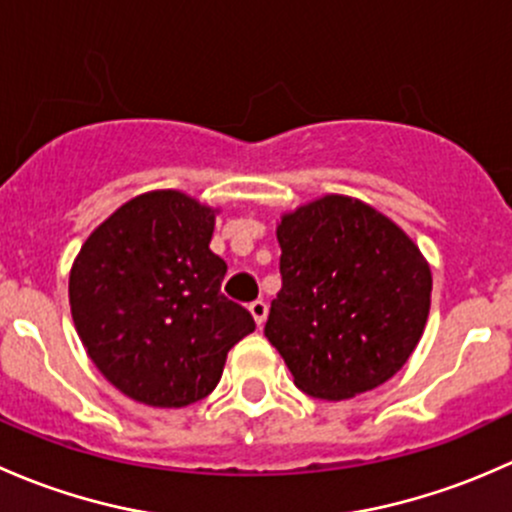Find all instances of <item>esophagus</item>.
I'll use <instances>...</instances> for the list:
<instances>
[{
	"mask_svg": "<svg viewBox=\"0 0 512 512\" xmlns=\"http://www.w3.org/2000/svg\"><path fill=\"white\" fill-rule=\"evenodd\" d=\"M249 310H251V315H254V320H256V325L258 328H261L263 323H266V315H268V305L263 303V300H254V303L249 305Z\"/></svg>",
	"mask_w": 512,
	"mask_h": 512,
	"instance_id": "1",
	"label": "esophagus"
}]
</instances>
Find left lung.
Masks as SVG:
<instances>
[{"instance_id":"obj_1","label":"left lung","mask_w":512,"mask_h":512,"mask_svg":"<svg viewBox=\"0 0 512 512\" xmlns=\"http://www.w3.org/2000/svg\"><path fill=\"white\" fill-rule=\"evenodd\" d=\"M276 236L283 286L263 333L295 387L340 402L402 370L431 305L429 263L414 241L342 194L283 214Z\"/></svg>"}]
</instances>
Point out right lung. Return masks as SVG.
Masks as SVG:
<instances>
[{
	"label": "right lung",
	"instance_id": "1",
	"mask_svg": "<svg viewBox=\"0 0 512 512\" xmlns=\"http://www.w3.org/2000/svg\"><path fill=\"white\" fill-rule=\"evenodd\" d=\"M214 209L175 189L125 202L73 261L78 337L113 387L147 407H187L217 387L226 352L256 323L221 293Z\"/></svg>",
	"mask_w": 512,
	"mask_h": 512
}]
</instances>
